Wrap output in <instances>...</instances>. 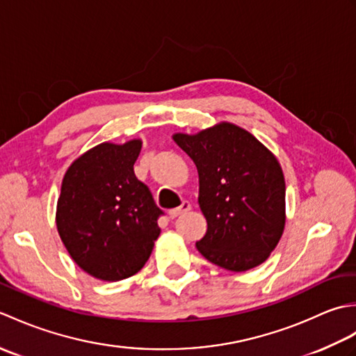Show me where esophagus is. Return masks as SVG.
Wrapping results in <instances>:
<instances>
[{"instance_id":"obj_1","label":"esophagus","mask_w":356,"mask_h":356,"mask_svg":"<svg viewBox=\"0 0 356 356\" xmlns=\"http://www.w3.org/2000/svg\"><path fill=\"white\" fill-rule=\"evenodd\" d=\"M190 209H191L190 202H182V205H180L179 208L170 209V211H168V216H170V218H176V217H179V216H182V214L188 213V211H190Z\"/></svg>"}]
</instances>
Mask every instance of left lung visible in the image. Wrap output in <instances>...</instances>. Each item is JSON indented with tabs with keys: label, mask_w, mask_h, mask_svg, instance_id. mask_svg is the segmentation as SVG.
<instances>
[{
	"label": "left lung",
	"mask_w": 356,
	"mask_h": 356,
	"mask_svg": "<svg viewBox=\"0 0 356 356\" xmlns=\"http://www.w3.org/2000/svg\"><path fill=\"white\" fill-rule=\"evenodd\" d=\"M172 139L197 166L199 207L208 223L195 243L199 252L234 272L266 261L286 223V184L274 153L231 122Z\"/></svg>",
	"instance_id": "left-lung-1"
}]
</instances>
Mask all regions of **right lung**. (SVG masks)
<instances>
[{"instance_id": "obj_1", "label": "right lung", "mask_w": 356, "mask_h": 356, "mask_svg": "<svg viewBox=\"0 0 356 356\" xmlns=\"http://www.w3.org/2000/svg\"><path fill=\"white\" fill-rule=\"evenodd\" d=\"M140 139L104 142L74 159L56 205V228L78 266L102 282H119L143 268L162 214L133 165Z\"/></svg>"}]
</instances>
